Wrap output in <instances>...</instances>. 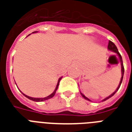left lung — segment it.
Listing matches in <instances>:
<instances>
[{
    "mask_svg": "<svg viewBox=\"0 0 132 132\" xmlns=\"http://www.w3.org/2000/svg\"><path fill=\"white\" fill-rule=\"evenodd\" d=\"M108 48L110 51H112V52H114V53H115L117 54V56H118V57H119V61H120V62H121V73H122V76H121V81H120V83H119V86H118V88H117V90H115L114 92H113L112 94H110V96H108V97H106L105 98H104L103 100H102V101H106L107 99H108V98H110V97H112V96L114 95V94L116 93V92L118 91V90L119 89V88H120V86H121V83H122V81H123V75H124V66H123V60H122V57H121V54L119 53V51H118V49H117V47L116 46V45H115L114 43H113L112 42H111V41H109V43H108ZM81 94L82 95V96L84 97V98H85V99H86V100L88 101H91L88 98H87L86 96H84V94L81 92Z\"/></svg>",
    "mask_w": 132,
    "mask_h": 132,
    "instance_id": "8db88e82",
    "label": "left lung"
}]
</instances>
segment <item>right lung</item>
I'll return each mask as SVG.
<instances>
[{"label":"right lung","instance_id":"obj_1","mask_svg":"<svg viewBox=\"0 0 132 132\" xmlns=\"http://www.w3.org/2000/svg\"><path fill=\"white\" fill-rule=\"evenodd\" d=\"M36 32H38V31H34L33 32V33H36ZM61 79H62V77H60V78L59 79L57 84V86H56L55 89V90H54V92H53L52 94H50V95H48V96H46V97H44V98H34V97H31V96H27V95H26V94H23V93H22V94H23V95H24L27 98H29V99L34 101H36V102H42V101H44L48 100V99H49V98H52V97H53L54 96V95H55V94L56 91H57V88L58 86H59V84H60V80H61Z\"/></svg>","mask_w":132,"mask_h":132}]
</instances>
